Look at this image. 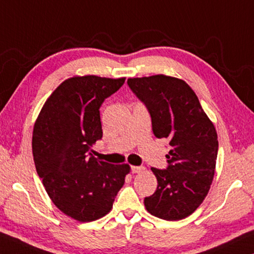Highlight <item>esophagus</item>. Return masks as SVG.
Instances as JSON below:
<instances>
[{
  "mask_svg": "<svg viewBox=\"0 0 254 254\" xmlns=\"http://www.w3.org/2000/svg\"><path fill=\"white\" fill-rule=\"evenodd\" d=\"M143 170H144V167H142V166H133V167H131V171L133 174L142 173Z\"/></svg>",
  "mask_w": 254,
  "mask_h": 254,
  "instance_id": "esophagus-1",
  "label": "esophagus"
}]
</instances>
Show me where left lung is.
I'll use <instances>...</instances> for the list:
<instances>
[{
	"instance_id": "left-lung-1",
	"label": "left lung",
	"mask_w": 254,
	"mask_h": 254,
	"mask_svg": "<svg viewBox=\"0 0 254 254\" xmlns=\"http://www.w3.org/2000/svg\"><path fill=\"white\" fill-rule=\"evenodd\" d=\"M127 85L147 106L153 134L171 147L167 169L151 168L158 186L144 198L145 208L162 220H183L199 207L212 185L216 130L185 80L160 74L128 78Z\"/></svg>"
}]
</instances>
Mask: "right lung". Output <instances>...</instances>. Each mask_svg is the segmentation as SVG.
I'll return each instance as SVG.
<instances>
[{"mask_svg": "<svg viewBox=\"0 0 254 254\" xmlns=\"http://www.w3.org/2000/svg\"><path fill=\"white\" fill-rule=\"evenodd\" d=\"M126 81L94 75L63 81L42 106L33 127L32 153L47 194L64 214L92 222L110 212L130 166L97 160L103 136L100 107Z\"/></svg>", "mask_w": 254, "mask_h": 254, "instance_id": "obj_1", "label": "right lung"}]
</instances>
